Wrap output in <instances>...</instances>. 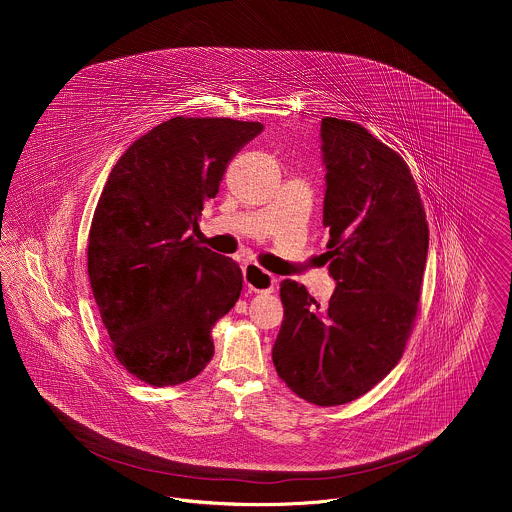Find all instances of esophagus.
I'll use <instances>...</instances> for the list:
<instances>
[{
    "label": "esophagus",
    "mask_w": 512,
    "mask_h": 512,
    "mask_svg": "<svg viewBox=\"0 0 512 512\" xmlns=\"http://www.w3.org/2000/svg\"><path fill=\"white\" fill-rule=\"evenodd\" d=\"M244 274V284L252 290V292H272L276 286V276H272L270 272L262 270L258 264H244L242 268Z\"/></svg>",
    "instance_id": "esophagus-1"
}]
</instances>
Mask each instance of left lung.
Segmentation results:
<instances>
[{"instance_id":"1","label":"left lung","mask_w":512,"mask_h":512,"mask_svg":"<svg viewBox=\"0 0 512 512\" xmlns=\"http://www.w3.org/2000/svg\"><path fill=\"white\" fill-rule=\"evenodd\" d=\"M323 224L337 288L321 307L284 280V321L272 349L299 398L339 406L400 361L418 313L430 230L406 161L357 122L321 120Z\"/></svg>"}]
</instances>
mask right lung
Returning <instances> with one entry per match:
<instances>
[{
    "label": "right lung",
    "instance_id": "add662e5",
    "mask_svg": "<svg viewBox=\"0 0 512 512\" xmlns=\"http://www.w3.org/2000/svg\"><path fill=\"white\" fill-rule=\"evenodd\" d=\"M264 126L171 118L122 153L88 234V278L118 363L151 386L195 378L211 331L242 292V270L199 246L201 211L230 159Z\"/></svg>",
    "mask_w": 512,
    "mask_h": 512
}]
</instances>
